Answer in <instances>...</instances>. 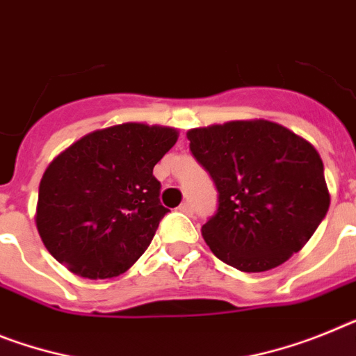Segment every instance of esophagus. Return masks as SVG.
Returning a JSON list of instances; mask_svg holds the SVG:
<instances>
[{"instance_id": "esophagus-1", "label": "esophagus", "mask_w": 356, "mask_h": 356, "mask_svg": "<svg viewBox=\"0 0 356 356\" xmlns=\"http://www.w3.org/2000/svg\"><path fill=\"white\" fill-rule=\"evenodd\" d=\"M180 211L185 212V214H193V205H191V202H184V203H181Z\"/></svg>"}]
</instances>
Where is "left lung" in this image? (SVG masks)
Masks as SVG:
<instances>
[{"instance_id": "8db88e82", "label": "left lung", "mask_w": 356, "mask_h": 356, "mask_svg": "<svg viewBox=\"0 0 356 356\" xmlns=\"http://www.w3.org/2000/svg\"><path fill=\"white\" fill-rule=\"evenodd\" d=\"M187 138L218 189V209L202 227L218 259L266 272L305 247L330 209L314 145L270 120L196 127Z\"/></svg>"}]
</instances>
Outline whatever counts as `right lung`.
<instances>
[{
	"instance_id": "add662e5",
	"label": "right lung",
	"mask_w": 356,
	"mask_h": 356,
	"mask_svg": "<svg viewBox=\"0 0 356 356\" xmlns=\"http://www.w3.org/2000/svg\"><path fill=\"white\" fill-rule=\"evenodd\" d=\"M176 140L172 127L127 122L90 133L54 158L35 214L51 256L86 279L131 268L169 212L153 167Z\"/></svg>"
}]
</instances>
